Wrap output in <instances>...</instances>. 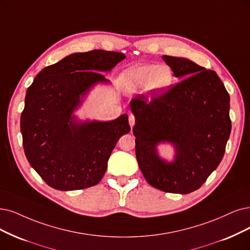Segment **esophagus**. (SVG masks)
Segmentation results:
<instances>
[{
    "instance_id": "34e87169",
    "label": "esophagus",
    "mask_w": 250,
    "mask_h": 250,
    "mask_svg": "<svg viewBox=\"0 0 250 250\" xmlns=\"http://www.w3.org/2000/svg\"><path fill=\"white\" fill-rule=\"evenodd\" d=\"M128 124H130L131 127L135 125V116L133 114H130V116H128Z\"/></svg>"
}]
</instances>
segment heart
I'll return each mask as SVG.
<instances>
[{"instance_id": "b5f03b06", "label": "heart", "mask_w": 250, "mask_h": 250, "mask_svg": "<svg viewBox=\"0 0 250 250\" xmlns=\"http://www.w3.org/2000/svg\"><path fill=\"white\" fill-rule=\"evenodd\" d=\"M119 79L123 86L130 91L147 89L153 94H161L171 86L173 72L165 64L144 63L126 69Z\"/></svg>"}]
</instances>
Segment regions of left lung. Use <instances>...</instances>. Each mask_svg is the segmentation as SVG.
<instances>
[{"mask_svg":"<svg viewBox=\"0 0 250 250\" xmlns=\"http://www.w3.org/2000/svg\"><path fill=\"white\" fill-rule=\"evenodd\" d=\"M163 60L183 80L150 102L143 95L131 101L136 158L151 187L184 195L200 188L224 158L232 128L229 96L214 71L186 58ZM166 142L174 146L172 162L157 151Z\"/></svg>","mask_w":250,"mask_h":250,"instance_id":"obj_1","label":"left lung"}]
</instances>
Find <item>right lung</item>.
<instances>
[{"mask_svg":"<svg viewBox=\"0 0 250 250\" xmlns=\"http://www.w3.org/2000/svg\"><path fill=\"white\" fill-rule=\"evenodd\" d=\"M125 59L120 52L72 53L44 68L27 88L21 116L23 149L32 168L52 188L77 190L103 178L120 137L130 133L126 114L114 120H80L74 112L98 83Z\"/></svg>","mask_w":250,"mask_h":250,"instance_id":"add662e5","label":"right lung"}]
</instances>
